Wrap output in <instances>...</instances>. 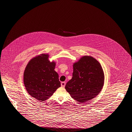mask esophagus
<instances>
[{"instance_id": "1", "label": "esophagus", "mask_w": 132, "mask_h": 132, "mask_svg": "<svg viewBox=\"0 0 132 132\" xmlns=\"http://www.w3.org/2000/svg\"><path fill=\"white\" fill-rule=\"evenodd\" d=\"M65 85H66V82H61V85L63 87H64L65 86Z\"/></svg>"}]
</instances>
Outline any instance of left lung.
<instances>
[{"label":"left lung","instance_id":"8db88e82","mask_svg":"<svg viewBox=\"0 0 132 132\" xmlns=\"http://www.w3.org/2000/svg\"><path fill=\"white\" fill-rule=\"evenodd\" d=\"M104 75L101 64L90 56H84L73 64L72 78L65 89L71 97L79 103L91 100L101 92Z\"/></svg>","mask_w":132,"mask_h":132}]
</instances>
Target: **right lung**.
<instances>
[{"label":"right lung","mask_w":132,"mask_h":132,"mask_svg":"<svg viewBox=\"0 0 132 132\" xmlns=\"http://www.w3.org/2000/svg\"><path fill=\"white\" fill-rule=\"evenodd\" d=\"M47 54L34 57L24 73V83L28 94L38 101L49 98L61 86L59 76L54 71L55 63L50 62Z\"/></svg>","instance_id":"add662e5"}]
</instances>
